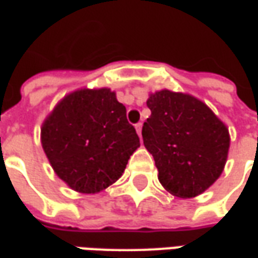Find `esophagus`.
Listing matches in <instances>:
<instances>
[{
	"instance_id": "34e87169",
	"label": "esophagus",
	"mask_w": 258,
	"mask_h": 258,
	"mask_svg": "<svg viewBox=\"0 0 258 258\" xmlns=\"http://www.w3.org/2000/svg\"><path fill=\"white\" fill-rule=\"evenodd\" d=\"M142 127H143V123H138L136 125V132H138L139 138H142Z\"/></svg>"
}]
</instances>
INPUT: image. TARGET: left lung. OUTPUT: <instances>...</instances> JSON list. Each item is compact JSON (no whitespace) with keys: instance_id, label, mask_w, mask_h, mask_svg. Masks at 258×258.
I'll return each mask as SVG.
<instances>
[{"instance_id":"left-lung-1","label":"left lung","mask_w":258,"mask_h":258,"mask_svg":"<svg viewBox=\"0 0 258 258\" xmlns=\"http://www.w3.org/2000/svg\"><path fill=\"white\" fill-rule=\"evenodd\" d=\"M151 111L142 129L162 187L179 199L202 195L225 168L231 136L228 126L197 97L162 90L150 93Z\"/></svg>"}]
</instances>
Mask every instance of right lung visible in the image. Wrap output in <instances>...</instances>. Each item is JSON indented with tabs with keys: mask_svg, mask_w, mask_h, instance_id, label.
<instances>
[{
	"mask_svg": "<svg viewBox=\"0 0 258 258\" xmlns=\"http://www.w3.org/2000/svg\"><path fill=\"white\" fill-rule=\"evenodd\" d=\"M40 140L56 176L83 195L115 183L140 147L125 105L108 87H83L61 98L45 116Z\"/></svg>",
	"mask_w": 258,
	"mask_h": 258,
	"instance_id": "right-lung-1",
	"label": "right lung"
}]
</instances>
